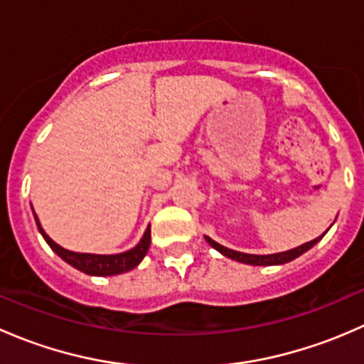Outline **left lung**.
I'll return each mask as SVG.
<instances>
[{"label": "left lung", "mask_w": 364, "mask_h": 364, "mask_svg": "<svg viewBox=\"0 0 364 364\" xmlns=\"http://www.w3.org/2000/svg\"><path fill=\"white\" fill-rule=\"evenodd\" d=\"M326 232H328V230H326ZM324 234H322V236H324ZM322 236L315 237L314 241H308V243L301 245V247L292 248V250L280 252V253H271V255H252V253H243V252L230 250V248H225V247H222V245H220V243H216V241H213L211 237H208V236H204V237H205V241H208V243L211 245L213 248H215V250H218L220 253H222V255L229 257V259L237 260V262L252 264V266H278V264L291 262V260H294L299 255H303V253L310 250V248L314 247V245H317L318 241L322 240Z\"/></svg>", "instance_id": "obj_1"}]
</instances>
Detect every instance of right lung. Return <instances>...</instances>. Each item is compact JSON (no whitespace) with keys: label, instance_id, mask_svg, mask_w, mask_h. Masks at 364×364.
I'll return each mask as SVG.
<instances>
[{"label":"right lung","instance_id":"obj_1","mask_svg":"<svg viewBox=\"0 0 364 364\" xmlns=\"http://www.w3.org/2000/svg\"><path fill=\"white\" fill-rule=\"evenodd\" d=\"M35 220H36V227H38L40 234H42L43 240L47 241V245L53 248V252H56L65 262L70 264V266L82 271V273L91 274V277H112V274H121L134 269V267H137L139 264H141V260L144 259V255L148 253L149 243H151V229L148 227L144 236H142V240L128 252L116 253V255H97V253L70 252L67 248L54 243V241L47 236L46 230H43L42 225H40L36 215H35Z\"/></svg>","mask_w":364,"mask_h":364}]
</instances>
